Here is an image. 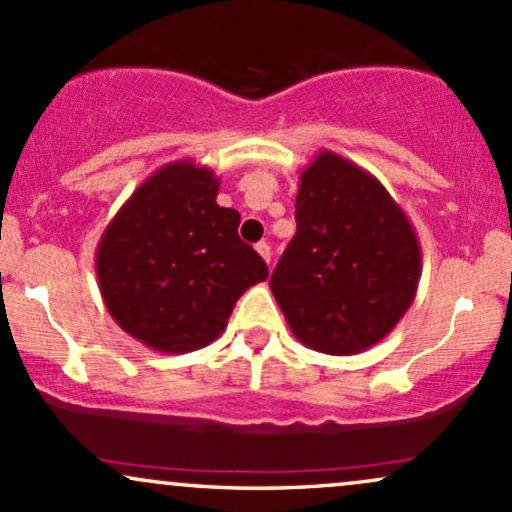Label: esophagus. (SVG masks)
Here are the masks:
<instances>
[{
	"instance_id": "obj_1",
	"label": "esophagus",
	"mask_w": 512,
	"mask_h": 512,
	"mask_svg": "<svg viewBox=\"0 0 512 512\" xmlns=\"http://www.w3.org/2000/svg\"><path fill=\"white\" fill-rule=\"evenodd\" d=\"M255 250L260 252L264 262H267V264H272V248H269V243H264V240H262V243H257V245H255Z\"/></svg>"
}]
</instances>
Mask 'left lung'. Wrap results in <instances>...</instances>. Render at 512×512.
<instances>
[{
    "instance_id": "8db88e82",
    "label": "left lung",
    "mask_w": 512,
    "mask_h": 512,
    "mask_svg": "<svg viewBox=\"0 0 512 512\" xmlns=\"http://www.w3.org/2000/svg\"><path fill=\"white\" fill-rule=\"evenodd\" d=\"M419 279V238L383 182L320 151L301 173L296 236L269 279L293 337L320 354H361L395 330Z\"/></svg>"
}]
</instances>
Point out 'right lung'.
<instances>
[{
  "mask_svg": "<svg viewBox=\"0 0 512 512\" xmlns=\"http://www.w3.org/2000/svg\"><path fill=\"white\" fill-rule=\"evenodd\" d=\"M216 195L214 170L168 163L132 192L98 240L105 308L129 337L161 354L221 337L238 298L269 276L238 238L240 214L219 207Z\"/></svg>",
  "mask_w": 512,
  "mask_h": 512,
  "instance_id": "1",
  "label": "right lung"
}]
</instances>
